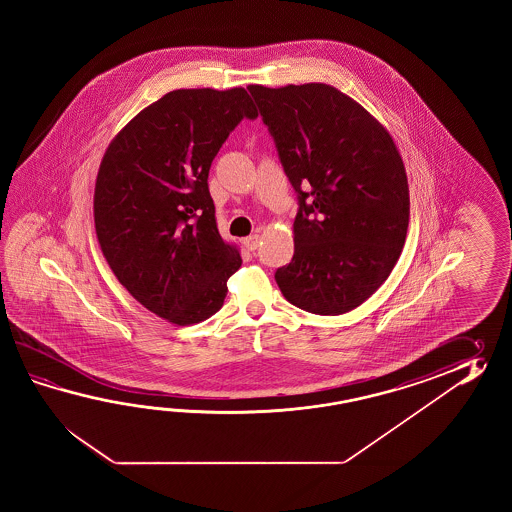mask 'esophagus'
Masks as SVG:
<instances>
[{"instance_id":"esophagus-1","label":"esophagus","mask_w":512,"mask_h":512,"mask_svg":"<svg viewBox=\"0 0 512 512\" xmlns=\"http://www.w3.org/2000/svg\"><path fill=\"white\" fill-rule=\"evenodd\" d=\"M243 245H245L247 251H256L258 245H260V236H258V234H252V236L243 240Z\"/></svg>"}]
</instances>
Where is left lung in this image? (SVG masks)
Returning a JSON list of instances; mask_svg holds the SVG:
<instances>
[{
    "instance_id": "8db88e82",
    "label": "left lung",
    "mask_w": 512,
    "mask_h": 512,
    "mask_svg": "<svg viewBox=\"0 0 512 512\" xmlns=\"http://www.w3.org/2000/svg\"><path fill=\"white\" fill-rule=\"evenodd\" d=\"M247 89L300 201L293 260L276 271V283L304 311L348 313L388 280L403 252L410 190L401 153L381 122L337 87Z\"/></svg>"
}]
</instances>
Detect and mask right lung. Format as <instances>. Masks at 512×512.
Masks as SVG:
<instances>
[{"label":"right lung","instance_id":"1","mask_svg":"<svg viewBox=\"0 0 512 512\" xmlns=\"http://www.w3.org/2000/svg\"><path fill=\"white\" fill-rule=\"evenodd\" d=\"M258 109L243 87L175 89L139 111L100 161L93 218L109 269L175 326L218 313L240 251L219 234L208 170L241 119Z\"/></svg>","mask_w":512,"mask_h":512}]
</instances>
